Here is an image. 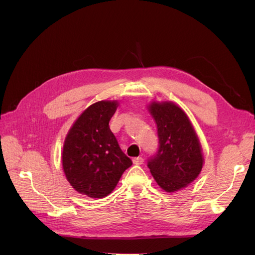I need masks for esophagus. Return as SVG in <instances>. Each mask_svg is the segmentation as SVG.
<instances>
[{"label": "esophagus", "mask_w": 255, "mask_h": 255, "mask_svg": "<svg viewBox=\"0 0 255 255\" xmlns=\"http://www.w3.org/2000/svg\"><path fill=\"white\" fill-rule=\"evenodd\" d=\"M143 163V158L142 157H134L133 158V164L134 165H141Z\"/></svg>", "instance_id": "34e87169"}]
</instances>
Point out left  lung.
I'll return each mask as SVG.
<instances>
[{"instance_id":"1","label":"left lung","mask_w":255,"mask_h":255,"mask_svg":"<svg viewBox=\"0 0 255 255\" xmlns=\"http://www.w3.org/2000/svg\"><path fill=\"white\" fill-rule=\"evenodd\" d=\"M148 111L157 127L158 151L148 167L158 186L167 192L187 187L202 170L204 157L199 137L181 107L171 102L153 101Z\"/></svg>"}]
</instances>
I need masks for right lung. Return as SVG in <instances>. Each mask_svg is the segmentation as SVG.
<instances>
[{
  "mask_svg": "<svg viewBox=\"0 0 255 255\" xmlns=\"http://www.w3.org/2000/svg\"><path fill=\"white\" fill-rule=\"evenodd\" d=\"M118 105L117 100L91 104L65 138L61 153L65 175L76 191L90 198L109 196L132 166L109 126Z\"/></svg>",
  "mask_w": 255,
  "mask_h": 255,
  "instance_id": "add662e5",
  "label": "right lung"
}]
</instances>
